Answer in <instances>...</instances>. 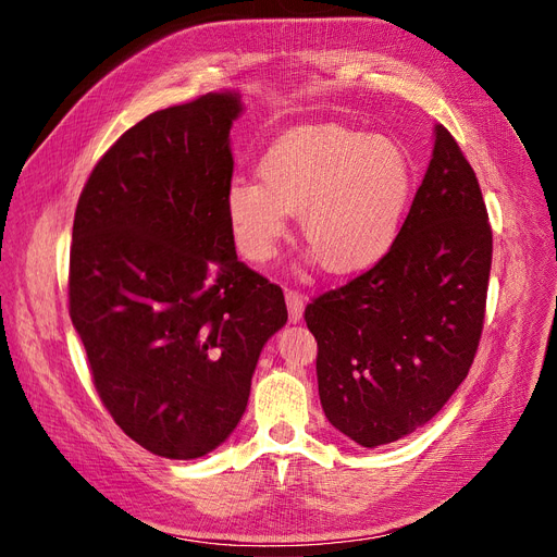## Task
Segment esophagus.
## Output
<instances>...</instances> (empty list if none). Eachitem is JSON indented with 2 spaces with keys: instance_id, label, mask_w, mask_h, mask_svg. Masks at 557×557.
<instances>
[{
  "instance_id": "1",
  "label": "esophagus",
  "mask_w": 557,
  "mask_h": 557,
  "mask_svg": "<svg viewBox=\"0 0 557 557\" xmlns=\"http://www.w3.org/2000/svg\"><path fill=\"white\" fill-rule=\"evenodd\" d=\"M285 301H288L290 323H299L301 313H305V295L297 290H285Z\"/></svg>"
}]
</instances>
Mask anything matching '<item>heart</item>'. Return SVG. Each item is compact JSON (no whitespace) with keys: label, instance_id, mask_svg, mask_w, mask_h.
I'll use <instances>...</instances> for the list:
<instances>
[{"label":"heart","instance_id":"1","mask_svg":"<svg viewBox=\"0 0 557 557\" xmlns=\"http://www.w3.org/2000/svg\"><path fill=\"white\" fill-rule=\"evenodd\" d=\"M258 176L234 178L225 193L242 256L272 260L299 213L301 237L336 276L362 274L387 256L413 190L407 150L339 125L283 134L262 153Z\"/></svg>","mask_w":557,"mask_h":557}]
</instances>
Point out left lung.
Wrapping results in <instances>:
<instances>
[{
  "mask_svg": "<svg viewBox=\"0 0 557 557\" xmlns=\"http://www.w3.org/2000/svg\"><path fill=\"white\" fill-rule=\"evenodd\" d=\"M493 230L479 181L444 125L407 221L369 272L305 311L330 423L364 448L423 428L481 342Z\"/></svg>",
  "mask_w": 557,
  "mask_h": 557,
  "instance_id": "8db88e82",
  "label": "left lung"
}]
</instances>
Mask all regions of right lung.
Returning a JSON list of instances; mask_svg holds the SVG:
<instances>
[{
	"instance_id": "right-lung-1",
	"label": "right lung",
	"mask_w": 557,
	"mask_h": 557,
	"mask_svg": "<svg viewBox=\"0 0 557 557\" xmlns=\"http://www.w3.org/2000/svg\"><path fill=\"white\" fill-rule=\"evenodd\" d=\"M239 92L146 115L78 197L70 315L115 425L170 460L239 425L260 350L288 309L234 250L225 193Z\"/></svg>"
}]
</instances>
